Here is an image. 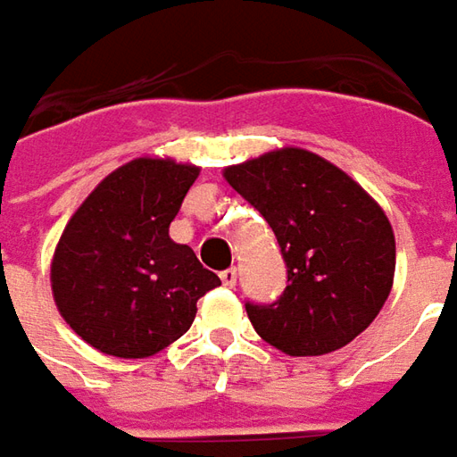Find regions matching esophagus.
Returning <instances> with one entry per match:
<instances>
[{
  "label": "esophagus",
  "instance_id": "esophagus-1",
  "mask_svg": "<svg viewBox=\"0 0 457 457\" xmlns=\"http://www.w3.org/2000/svg\"><path fill=\"white\" fill-rule=\"evenodd\" d=\"M220 280L225 287H235V282H237V268H228L220 272Z\"/></svg>",
  "mask_w": 457,
  "mask_h": 457
}]
</instances>
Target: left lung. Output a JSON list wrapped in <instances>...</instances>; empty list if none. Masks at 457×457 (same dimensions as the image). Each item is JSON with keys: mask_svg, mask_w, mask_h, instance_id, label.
<instances>
[{"mask_svg": "<svg viewBox=\"0 0 457 457\" xmlns=\"http://www.w3.org/2000/svg\"><path fill=\"white\" fill-rule=\"evenodd\" d=\"M225 179L272 228L287 268L278 300L245 303L257 335L287 355H325L358 337L395 275V237L378 203L295 147L228 167Z\"/></svg>", "mask_w": 457, "mask_h": 457, "instance_id": "1", "label": "left lung"}]
</instances>
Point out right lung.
<instances>
[{
    "mask_svg": "<svg viewBox=\"0 0 457 457\" xmlns=\"http://www.w3.org/2000/svg\"><path fill=\"white\" fill-rule=\"evenodd\" d=\"M200 170L172 160H132L87 197L67 222L52 262L62 318L107 355L147 358L187 333L197 300L220 278L170 222Z\"/></svg>",
    "mask_w": 457,
    "mask_h": 457,
    "instance_id": "add662e5",
    "label": "right lung"
}]
</instances>
